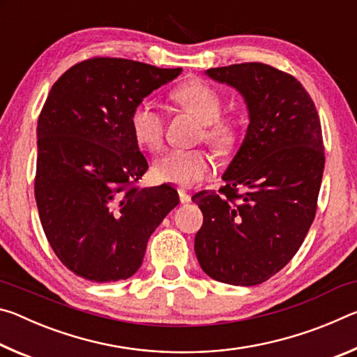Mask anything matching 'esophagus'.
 Returning a JSON list of instances; mask_svg holds the SVG:
<instances>
[{
	"mask_svg": "<svg viewBox=\"0 0 357 357\" xmlns=\"http://www.w3.org/2000/svg\"><path fill=\"white\" fill-rule=\"evenodd\" d=\"M178 192H179V200H181V203H190V202H192L190 195H189V193H187L184 189H179Z\"/></svg>",
	"mask_w": 357,
	"mask_h": 357,
	"instance_id": "34e87169",
	"label": "esophagus"
}]
</instances>
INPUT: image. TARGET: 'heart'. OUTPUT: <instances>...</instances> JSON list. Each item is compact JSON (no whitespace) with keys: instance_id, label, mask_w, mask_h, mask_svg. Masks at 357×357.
<instances>
[{"instance_id":"b5f03b06","label":"heart","mask_w":357,"mask_h":357,"mask_svg":"<svg viewBox=\"0 0 357 357\" xmlns=\"http://www.w3.org/2000/svg\"><path fill=\"white\" fill-rule=\"evenodd\" d=\"M173 100L203 124V135L217 153L228 154L239 142V124L231 118H220L222 94L203 80H190L172 94ZM130 128L135 140L149 149L160 146L164 138V118L149 100H142L130 113ZM214 164L202 149H165L154 160L159 179L184 187L195 185L213 174Z\"/></svg>"}]
</instances>
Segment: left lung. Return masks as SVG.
Returning a JSON list of instances; mask_svg holds the SVG:
<instances>
[{
	"label": "left lung",
	"mask_w": 357,
	"mask_h": 357,
	"mask_svg": "<svg viewBox=\"0 0 357 357\" xmlns=\"http://www.w3.org/2000/svg\"><path fill=\"white\" fill-rule=\"evenodd\" d=\"M233 86L249 128L219 193L198 192L203 213L195 253L211 279L252 287L289 263L315 219L324 170L318 112L293 75L263 63L204 72Z\"/></svg>",
	"instance_id": "obj_1"
}]
</instances>
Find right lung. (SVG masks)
Here are the masks:
<instances>
[{"label":"right lung","mask_w":357,"mask_h":357,"mask_svg":"<svg viewBox=\"0 0 357 357\" xmlns=\"http://www.w3.org/2000/svg\"><path fill=\"white\" fill-rule=\"evenodd\" d=\"M181 70L91 58L72 66L50 89L38 121L34 195L48 243L78 277L129 279L151 234L178 206L170 184L134 185L148 162L130 113Z\"/></svg>","instance_id":"right-lung-1"}]
</instances>
